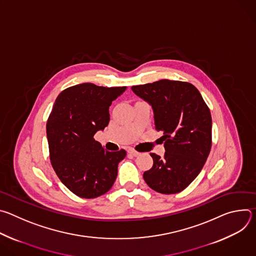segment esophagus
Instances as JSON below:
<instances>
[{"instance_id": "obj_1", "label": "esophagus", "mask_w": 256, "mask_h": 256, "mask_svg": "<svg viewBox=\"0 0 256 256\" xmlns=\"http://www.w3.org/2000/svg\"><path fill=\"white\" fill-rule=\"evenodd\" d=\"M128 154H130V155H132V156H134V157L140 155V153H138V151H136L134 149H132V148H130V149H128Z\"/></svg>"}]
</instances>
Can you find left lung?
Returning a JSON list of instances; mask_svg holds the SVG:
<instances>
[{
	"label": "left lung",
	"mask_w": 256,
	"mask_h": 256,
	"mask_svg": "<svg viewBox=\"0 0 256 256\" xmlns=\"http://www.w3.org/2000/svg\"><path fill=\"white\" fill-rule=\"evenodd\" d=\"M132 90L152 105L156 130L163 132L165 140L164 157L151 153L153 166L142 177L157 192L178 194L200 174L210 154V109L200 91L188 82L165 79Z\"/></svg>",
	"instance_id": "left-lung-1"
}]
</instances>
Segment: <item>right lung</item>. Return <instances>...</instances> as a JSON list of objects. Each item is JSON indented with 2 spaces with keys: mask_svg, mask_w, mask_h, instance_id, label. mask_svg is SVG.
Here are the masks:
<instances>
[{
  "mask_svg": "<svg viewBox=\"0 0 256 256\" xmlns=\"http://www.w3.org/2000/svg\"><path fill=\"white\" fill-rule=\"evenodd\" d=\"M126 87L83 83L64 90L46 122L52 166L62 184L76 196L94 198L114 184L118 165L126 152L106 151L94 134L109 122V106Z\"/></svg>",
  "mask_w": 256,
  "mask_h": 256,
  "instance_id": "obj_1",
  "label": "right lung"
}]
</instances>
